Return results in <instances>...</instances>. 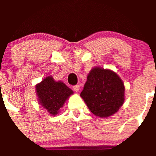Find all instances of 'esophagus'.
<instances>
[{"mask_svg": "<svg viewBox=\"0 0 156 156\" xmlns=\"http://www.w3.org/2000/svg\"><path fill=\"white\" fill-rule=\"evenodd\" d=\"M73 90L75 91V92H78V91H79L80 90V86L78 85V84L73 86Z\"/></svg>", "mask_w": 156, "mask_h": 156, "instance_id": "esophagus-1", "label": "esophagus"}]
</instances>
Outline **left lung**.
Returning <instances> with one entry per match:
<instances>
[{"instance_id": "obj_1", "label": "left lung", "mask_w": 156, "mask_h": 156, "mask_svg": "<svg viewBox=\"0 0 156 156\" xmlns=\"http://www.w3.org/2000/svg\"><path fill=\"white\" fill-rule=\"evenodd\" d=\"M125 84L115 72L94 67L88 73L81 96L91 112L100 118L115 114L125 102Z\"/></svg>"}]
</instances>
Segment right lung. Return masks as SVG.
Instances as JSON below:
<instances>
[{"instance_id":"1","label":"right lung","mask_w":156,"mask_h":156,"mask_svg":"<svg viewBox=\"0 0 156 156\" xmlns=\"http://www.w3.org/2000/svg\"><path fill=\"white\" fill-rule=\"evenodd\" d=\"M37 102L52 116L56 115L73 90L62 81H56L52 76L44 78L35 85Z\"/></svg>"}]
</instances>
